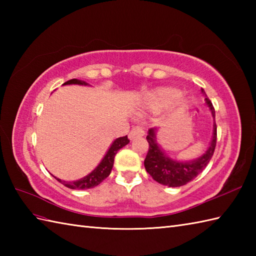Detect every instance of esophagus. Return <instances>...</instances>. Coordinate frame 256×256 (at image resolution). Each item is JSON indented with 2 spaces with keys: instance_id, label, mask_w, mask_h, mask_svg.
I'll use <instances>...</instances> for the list:
<instances>
[{
  "instance_id": "esophagus-1",
  "label": "esophagus",
  "mask_w": 256,
  "mask_h": 256,
  "mask_svg": "<svg viewBox=\"0 0 256 256\" xmlns=\"http://www.w3.org/2000/svg\"><path fill=\"white\" fill-rule=\"evenodd\" d=\"M144 134H145V131L143 130V128L135 126L131 130V132H130L128 138H130V140H134V138H142Z\"/></svg>"
}]
</instances>
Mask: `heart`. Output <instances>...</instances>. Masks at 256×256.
<instances>
[{"instance_id": "obj_1", "label": "heart", "mask_w": 256, "mask_h": 256, "mask_svg": "<svg viewBox=\"0 0 256 256\" xmlns=\"http://www.w3.org/2000/svg\"><path fill=\"white\" fill-rule=\"evenodd\" d=\"M178 96L177 91L170 88L157 89L146 96V104L152 108L160 106L165 103H168Z\"/></svg>"}]
</instances>
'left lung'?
I'll use <instances>...</instances> for the list:
<instances>
[{
  "instance_id": "8db88e82",
  "label": "left lung",
  "mask_w": 256,
  "mask_h": 256,
  "mask_svg": "<svg viewBox=\"0 0 256 256\" xmlns=\"http://www.w3.org/2000/svg\"><path fill=\"white\" fill-rule=\"evenodd\" d=\"M202 92H204L202 90ZM206 103L209 106L212 118H216L214 108L212 106L211 101L206 98ZM156 128H150L148 135L146 140L148 142V152L145 157L144 166L145 170L150 175L153 177L154 180L162 184H165L168 187H180L184 184L192 182V179L197 177L202 172L206 165L209 164L212 155L214 153L216 144V125L214 121V134L208 150H206L204 155H201L199 158L190 162H179L172 160L170 156H167L158 143L156 142Z\"/></svg>"
}]
</instances>
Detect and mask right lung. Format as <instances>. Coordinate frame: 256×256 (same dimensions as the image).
Listing matches in <instances>:
<instances>
[{
    "instance_id": "1",
    "label": "right lung",
    "mask_w": 256,
    "mask_h": 256,
    "mask_svg": "<svg viewBox=\"0 0 256 256\" xmlns=\"http://www.w3.org/2000/svg\"><path fill=\"white\" fill-rule=\"evenodd\" d=\"M64 84H81V86H88V84L84 82L82 80H78V79H72L68 80L64 82ZM130 143V140L126 136L123 138H116L112 145L110 146V148L106 152V154L103 157V160L100 162V164L98 165L94 170H92L89 175H86V177L79 179V180L76 182H64L55 177L59 182H62L64 186H66L70 189H89V188H94L98 184H101L104 179L110 175V172L112 170L113 167V162H114V156L116 155L118 152L121 150L123 146L128 145Z\"/></svg>"
}]
</instances>
